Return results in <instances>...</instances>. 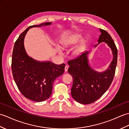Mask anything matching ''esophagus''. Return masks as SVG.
<instances>
[{"label": "esophagus", "instance_id": "1", "mask_svg": "<svg viewBox=\"0 0 129 129\" xmlns=\"http://www.w3.org/2000/svg\"><path fill=\"white\" fill-rule=\"evenodd\" d=\"M68 68H69V66L68 65H67L65 66V72H67V71H68Z\"/></svg>", "mask_w": 129, "mask_h": 129}]
</instances>
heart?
Listing matches in <instances>:
<instances>
[{
    "label": "heart",
    "mask_w": 129,
    "mask_h": 129,
    "mask_svg": "<svg viewBox=\"0 0 129 129\" xmlns=\"http://www.w3.org/2000/svg\"><path fill=\"white\" fill-rule=\"evenodd\" d=\"M82 40V36L79 35H75L74 36L72 37L70 40H69L68 41H67L65 43V45L66 46H70L71 44H74L77 42H79L80 41Z\"/></svg>",
    "instance_id": "heart-1"
}]
</instances>
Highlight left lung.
Masks as SVG:
<instances>
[{
    "label": "left lung",
    "instance_id": "obj_1",
    "mask_svg": "<svg viewBox=\"0 0 129 129\" xmlns=\"http://www.w3.org/2000/svg\"><path fill=\"white\" fill-rule=\"evenodd\" d=\"M102 34L98 43H107L112 49L113 59L108 69L103 73H98L89 67L87 55L88 52L82 54L75 59L68 61L70 66L68 73L73 77V83L71 95L77 102L83 104L93 103L98 100L113 81L117 64L118 50L114 42L106 31L100 29Z\"/></svg>",
    "mask_w": 129,
    "mask_h": 129
}]
</instances>
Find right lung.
Segmentation results:
<instances>
[{
	"label": "right lung",
	"mask_w": 129,
	"mask_h": 129,
	"mask_svg": "<svg viewBox=\"0 0 129 129\" xmlns=\"http://www.w3.org/2000/svg\"><path fill=\"white\" fill-rule=\"evenodd\" d=\"M50 24L45 22L29 26L16 41L12 55V73L18 88L24 97L37 102L46 100L50 96L54 81L63 74L65 65L35 61L27 55L23 40L30 28Z\"/></svg>",
	"instance_id": "add662e5"
}]
</instances>
